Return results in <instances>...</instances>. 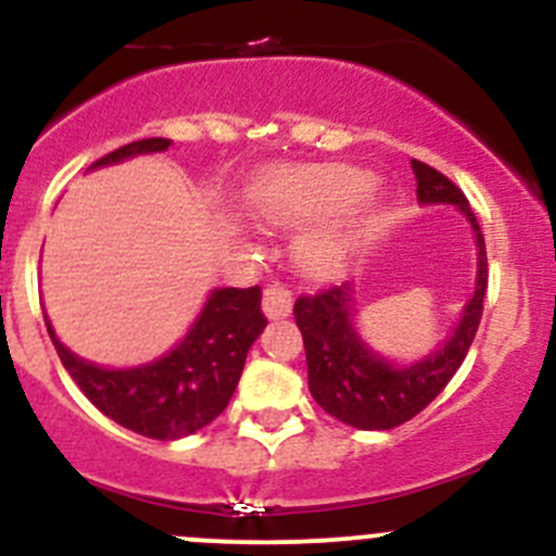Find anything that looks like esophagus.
Wrapping results in <instances>:
<instances>
[{
    "instance_id": "obj_1",
    "label": "esophagus",
    "mask_w": 556,
    "mask_h": 556,
    "mask_svg": "<svg viewBox=\"0 0 556 556\" xmlns=\"http://www.w3.org/2000/svg\"><path fill=\"white\" fill-rule=\"evenodd\" d=\"M290 309H293V293H290L288 285L274 282L263 290V312H266V317H288Z\"/></svg>"
}]
</instances>
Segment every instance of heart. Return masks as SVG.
Wrapping results in <instances>:
<instances>
[{"instance_id":"heart-1","label":"heart","mask_w":556,"mask_h":556,"mask_svg":"<svg viewBox=\"0 0 556 556\" xmlns=\"http://www.w3.org/2000/svg\"><path fill=\"white\" fill-rule=\"evenodd\" d=\"M341 206V217L301 237L299 255L314 271L339 266L355 242V231L374 210L377 190L352 166L314 164L274 169L252 188V210L266 223H304Z\"/></svg>"}]
</instances>
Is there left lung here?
Instances as JSON below:
<instances>
[{"label": "left lung", "instance_id": "1", "mask_svg": "<svg viewBox=\"0 0 556 556\" xmlns=\"http://www.w3.org/2000/svg\"><path fill=\"white\" fill-rule=\"evenodd\" d=\"M419 204H454L476 233L479 271L476 290L465 304L457 328L444 344L414 366L384 361L355 328V290L350 282L299 295L293 314L304 336L312 397L344 425L361 430H390L417 417L463 366L479 330L486 293V250L481 228L463 190L422 161H412Z\"/></svg>", "mask_w": 556, "mask_h": 556}]
</instances>
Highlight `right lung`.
Instances as JSON below:
<instances>
[{
  "label": "right lung",
  "instance_id": "right-lung-1",
  "mask_svg": "<svg viewBox=\"0 0 556 556\" xmlns=\"http://www.w3.org/2000/svg\"><path fill=\"white\" fill-rule=\"evenodd\" d=\"M172 139H139L112 150L91 169L121 164L142 153L169 150ZM268 319L261 312V288H217L182 341L159 361L137 368H102L66 350L50 319V341L88 401L123 428L155 441L195 433L220 417L231 401L252 341Z\"/></svg>",
  "mask_w": 556,
  "mask_h": 556
}]
</instances>
